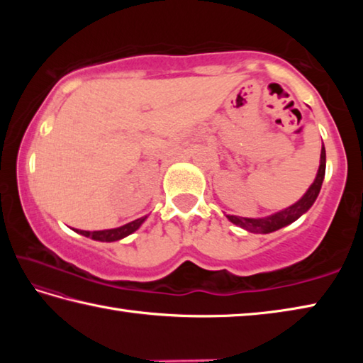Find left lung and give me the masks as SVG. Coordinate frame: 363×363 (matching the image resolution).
Masks as SVG:
<instances>
[{
	"instance_id": "left-lung-1",
	"label": "left lung",
	"mask_w": 363,
	"mask_h": 363,
	"mask_svg": "<svg viewBox=\"0 0 363 363\" xmlns=\"http://www.w3.org/2000/svg\"><path fill=\"white\" fill-rule=\"evenodd\" d=\"M325 167H327V155H325V147L322 144L320 167H318L315 179L296 203L285 208V210H281L279 213L270 214V216H266V218H240V216L227 214V219H229L232 224L242 227V229L248 230L251 233H270L294 223V220L303 216V214L309 210V208L314 205V201L317 200L318 192H320L322 189L323 177H325Z\"/></svg>"
}]
</instances>
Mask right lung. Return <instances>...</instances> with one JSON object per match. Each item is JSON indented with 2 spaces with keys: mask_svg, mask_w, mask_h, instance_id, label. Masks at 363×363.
Wrapping results in <instances>:
<instances>
[{
  "mask_svg": "<svg viewBox=\"0 0 363 363\" xmlns=\"http://www.w3.org/2000/svg\"><path fill=\"white\" fill-rule=\"evenodd\" d=\"M145 219H147V216L139 218L136 220H133V223H128V224L121 225V227H116V229L94 230V232L75 229V232L82 233V235H84V237L93 238V240H97V242H116V240H121V238H125L128 235H131L133 232H136L139 227H140V224H143Z\"/></svg>",
  "mask_w": 363,
  "mask_h": 363,
  "instance_id": "1",
  "label": "right lung"
}]
</instances>
